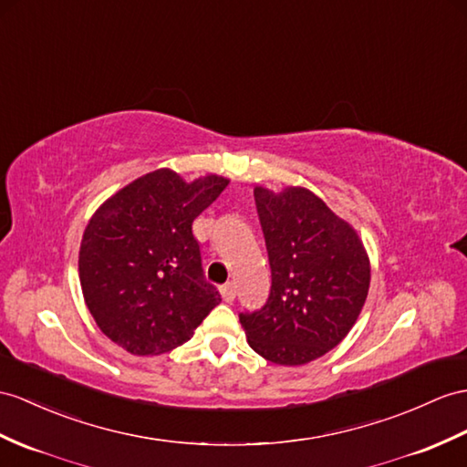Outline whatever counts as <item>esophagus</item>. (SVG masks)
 I'll return each instance as SVG.
<instances>
[{
	"mask_svg": "<svg viewBox=\"0 0 467 467\" xmlns=\"http://www.w3.org/2000/svg\"><path fill=\"white\" fill-rule=\"evenodd\" d=\"M220 293H222V299L225 303H232L235 299V285L234 283H225V285L220 287Z\"/></svg>",
	"mask_w": 467,
	"mask_h": 467,
	"instance_id": "obj_1",
	"label": "esophagus"
}]
</instances>
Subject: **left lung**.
I'll list each match as a JSON object with an SVG mask.
<instances>
[{
    "mask_svg": "<svg viewBox=\"0 0 467 467\" xmlns=\"http://www.w3.org/2000/svg\"><path fill=\"white\" fill-rule=\"evenodd\" d=\"M271 291L254 313H240L247 343L283 367L327 355L357 323L370 285V261L355 227L306 188L279 194L255 186Z\"/></svg>",
    "mask_w": 467,
    "mask_h": 467,
    "instance_id": "8db88e82",
    "label": "left lung"
}]
</instances>
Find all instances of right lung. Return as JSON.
<instances>
[{
	"instance_id": "right-lung-1",
	"label": "right lung",
	"mask_w": 467,
	"mask_h": 467,
	"mask_svg": "<svg viewBox=\"0 0 467 467\" xmlns=\"http://www.w3.org/2000/svg\"><path fill=\"white\" fill-rule=\"evenodd\" d=\"M230 180L184 182L161 168L130 182L88 220L78 279L95 323L130 355H162L184 345L218 305L203 277L192 223Z\"/></svg>"
}]
</instances>
